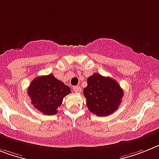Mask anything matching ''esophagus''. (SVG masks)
I'll use <instances>...</instances> for the list:
<instances>
[{"mask_svg": "<svg viewBox=\"0 0 159 159\" xmlns=\"http://www.w3.org/2000/svg\"><path fill=\"white\" fill-rule=\"evenodd\" d=\"M73 90H74L75 93H80L81 88L80 87V86H74V87H73Z\"/></svg>", "mask_w": 159, "mask_h": 159, "instance_id": "1", "label": "esophagus"}]
</instances>
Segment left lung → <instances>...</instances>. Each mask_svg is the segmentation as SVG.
<instances>
[{
  "instance_id": "left-lung-1",
  "label": "left lung",
  "mask_w": 159,
  "mask_h": 159,
  "mask_svg": "<svg viewBox=\"0 0 159 159\" xmlns=\"http://www.w3.org/2000/svg\"><path fill=\"white\" fill-rule=\"evenodd\" d=\"M87 83L84 95L92 113L102 117L108 116L119 108L124 91L114 79L94 73L87 79Z\"/></svg>"
}]
</instances>
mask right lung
Returning <instances> with one entry per match:
<instances>
[{"instance_id":"add662e5","label":"right lung","mask_w":159,"mask_h":159,"mask_svg":"<svg viewBox=\"0 0 159 159\" xmlns=\"http://www.w3.org/2000/svg\"><path fill=\"white\" fill-rule=\"evenodd\" d=\"M70 93L67 85L51 74L35 78L27 89L31 104L46 115L57 114V107L61 105L63 98Z\"/></svg>"}]
</instances>
